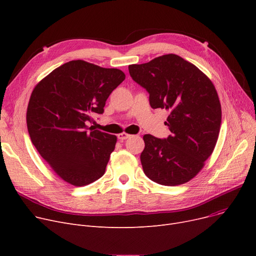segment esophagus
I'll return each instance as SVG.
<instances>
[{"mask_svg":"<svg viewBox=\"0 0 256 256\" xmlns=\"http://www.w3.org/2000/svg\"><path fill=\"white\" fill-rule=\"evenodd\" d=\"M117 137L119 140H126L130 137V135H128V134H126V132H120V134H118Z\"/></svg>","mask_w":256,"mask_h":256,"instance_id":"esophagus-1","label":"esophagus"}]
</instances>
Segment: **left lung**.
I'll use <instances>...</instances> for the list:
<instances>
[{
	"label": "left lung",
	"mask_w": 256,
	"mask_h": 256,
	"mask_svg": "<svg viewBox=\"0 0 256 256\" xmlns=\"http://www.w3.org/2000/svg\"><path fill=\"white\" fill-rule=\"evenodd\" d=\"M128 72L150 93L152 109L169 112L168 138L143 136L145 176L163 186L189 182L202 169L219 137L222 113L216 88L194 64L174 54L130 65Z\"/></svg>",
	"instance_id": "left-lung-1"
}]
</instances>
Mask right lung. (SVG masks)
<instances>
[{
    "mask_svg": "<svg viewBox=\"0 0 256 256\" xmlns=\"http://www.w3.org/2000/svg\"><path fill=\"white\" fill-rule=\"evenodd\" d=\"M124 78L120 70L72 60L34 88L26 110L31 141L66 182L83 186L104 176L117 138L87 124Z\"/></svg>",
    "mask_w": 256,
    "mask_h": 256,
    "instance_id": "obj_1",
    "label": "right lung"
}]
</instances>
